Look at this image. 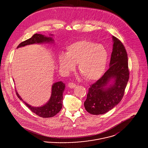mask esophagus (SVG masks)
Wrapping results in <instances>:
<instances>
[{"mask_svg":"<svg viewBox=\"0 0 148 148\" xmlns=\"http://www.w3.org/2000/svg\"><path fill=\"white\" fill-rule=\"evenodd\" d=\"M76 86H77V85L75 84V83H69L68 84V86L71 89L75 88Z\"/></svg>","mask_w":148,"mask_h":148,"instance_id":"obj_1","label":"esophagus"}]
</instances>
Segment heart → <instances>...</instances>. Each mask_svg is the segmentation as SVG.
I'll return each mask as SVG.
<instances>
[{
    "label": "heart",
    "instance_id": "1",
    "mask_svg": "<svg viewBox=\"0 0 148 148\" xmlns=\"http://www.w3.org/2000/svg\"><path fill=\"white\" fill-rule=\"evenodd\" d=\"M108 52L105 47L88 40L73 42L60 54L58 62L65 72L74 69L77 64L79 73L87 80L93 81L100 77L105 71Z\"/></svg>",
    "mask_w": 148,
    "mask_h": 148
}]
</instances>
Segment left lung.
Returning <instances> with one entry per match:
<instances>
[{
    "label": "left lung",
    "mask_w": 148,
    "mask_h": 148,
    "mask_svg": "<svg viewBox=\"0 0 148 148\" xmlns=\"http://www.w3.org/2000/svg\"><path fill=\"white\" fill-rule=\"evenodd\" d=\"M113 48L110 68L95 83L90 85L84 103L86 110L92 115L107 113L120 102L129 78L127 55L124 45L113 36ZM109 88L107 85L112 80Z\"/></svg>",
    "instance_id": "obj_1"
}]
</instances>
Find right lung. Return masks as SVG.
Listing matches in <instances>:
<instances>
[{"instance_id":"1","label":"right lung","mask_w":148,"mask_h":148,"mask_svg":"<svg viewBox=\"0 0 148 148\" xmlns=\"http://www.w3.org/2000/svg\"><path fill=\"white\" fill-rule=\"evenodd\" d=\"M53 40L50 37H46L40 34H35L30 38L21 42L18 48L25 46L27 45L32 44L34 43H42L44 42H52ZM65 89V84L62 82H59L54 83L52 86L51 95L49 101L42 107H32L24 102L18 92H16V94L20 100L25 104L27 106L30 110L35 113L40 117L47 118L55 116L56 114L59 113L63 106V93Z\"/></svg>"}]
</instances>
